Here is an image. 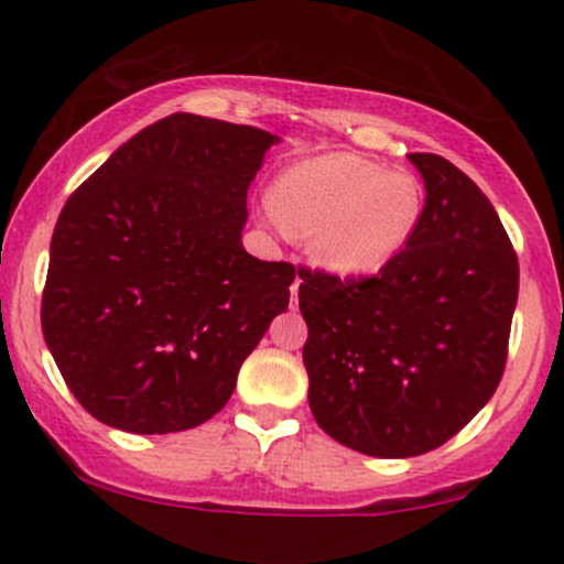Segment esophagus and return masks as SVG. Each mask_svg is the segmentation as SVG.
Listing matches in <instances>:
<instances>
[{
    "instance_id": "esophagus-1",
    "label": "esophagus",
    "mask_w": 564,
    "mask_h": 564,
    "mask_svg": "<svg viewBox=\"0 0 564 564\" xmlns=\"http://www.w3.org/2000/svg\"><path fill=\"white\" fill-rule=\"evenodd\" d=\"M300 286H302V278H294V283H291V307L300 304Z\"/></svg>"
}]
</instances>
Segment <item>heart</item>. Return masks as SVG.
<instances>
[{"instance_id": "b5f03b06", "label": "heart", "mask_w": 564, "mask_h": 564, "mask_svg": "<svg viewBox=\"0 0 564 564\" xmlns=\"http://www.w3.org/2000/svg\"><path fill=\"white\" fill-rule=\"evenodd\" d=\"M424 215L416 174L355 153H323L275 180L268 219L307 236L310 257L345 278L384 270L403 254Z\"/></svg>"}]
</instances>
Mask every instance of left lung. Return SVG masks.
<instances>
[{
	"instance_id": "left-lung-1",
	"label": "left lung",
	"mask_w": 564,
	"mask_h": 564,
	"mask_svg": "<svg viewBox=\"0 0 564 564\" xmlns=\"http://www.w3.org/2000/svg\"><path fill=\"white\" fill-rule=\"evenodd\" d=\"M424 215L373 278L300 270L310 411L377 458L435 451L494 398L507 364L520 264L494 204L435 153L408 156Z\"/></svg>"
}]
</instances>
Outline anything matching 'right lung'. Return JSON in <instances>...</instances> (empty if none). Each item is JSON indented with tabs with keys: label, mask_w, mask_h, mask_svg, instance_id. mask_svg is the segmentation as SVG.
<instances>
[{
	"label": "right lung",
	"mask_w": 564,
	"mask_h": 564,
	"mask_svg": "<svg viewBox=\"0 0 564 564\" xmlns=\"http://www.w3.org/2000/svg\"><path fill=\"white\" fill-rule=\"evenodd\" d=\"M264 129L172 113L116 148L57 217L42 332L97 422L166 435L209 422L286 313L294 268L243 249Z\"/></svg>",
	"instance_id": "1"
}]
</instances>
